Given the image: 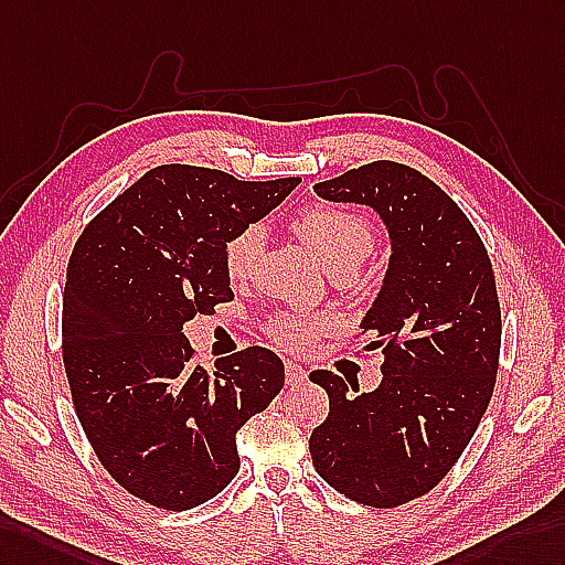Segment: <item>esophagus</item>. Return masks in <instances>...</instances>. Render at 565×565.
<instances>
[{"label":"esophagus","mask_w":565,"mask_h":565,"mask_svg":"<svg viewBox=\"0 0 565 565\" xmlns=\"http://www.w3.org/2000/svg\"><path fill=\"white\" fill-rule=\"evenodd\" d=\"M285 381H287V386H297V383H305L307 381V369L287 362L285 364Z\"/></svg>","instance_id":"esophagus-1"}]
</instances>
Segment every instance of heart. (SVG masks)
Returning <instances> with one entry per match:
<instances>
[{
    "label": "heart",
    "instance_id": "b5f03b06",
    "mask_svg": "<svg viewBox=\"0 0 565 565\" xmlns=\"http://www.w3.org/2000/svg\"><path fill=\"white\" fill-rule=\"evenodd\" d=\"M292 230L301 237L328 273L350 275L374 252L376 232L369 220L345 205L311 203L292 217ZM264 249V230L246 225L223 244V270L232 282L252 278L258 254ZM338 321L333 316H275L268 323V335L280 348L301 352L316 340L333 333Z\"/></svg>",
    "mask_w": 565,
    "mask_h": 565
}]
</instances>
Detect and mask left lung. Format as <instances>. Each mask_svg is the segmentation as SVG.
Here are the masks:
<instances>
[{
  "label": "left lung",
  "instance_id": "8db88e82",
  "mask_svg": "<svg viewBox=\"0 0 565 565\" xmlns=\"http://www.w3.org/2000/svg\"><path fill=\"white\" fill-rule=\"evenodd\" d=\"M313 191L379 211L393 254L362 321L364 350L383 352V381L352 395L348 376L311 371L330 403L309 438L311 460L348 499L395 508L450 472L489 407L501 354L497 278L470 217L415 168L376 160Z\"/></svg>",
  "mask_w": 565,
  "mask_h": 565
}]
</instances>
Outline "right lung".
Listing matches in <instances>:
<instances>
[{
	"instance_id": "obj_1",
	"label": "right lung",
	"mask_w": 565,
	"mask_h": 565,
	"mask_svg": "<svg viewBox=\"0 0 565 565\" xmlns=\"http://www.w3.org/2000/svg\"><path fill=\"white\" fill-rule=\"evenodd\" d=\"M297 184L160 164L76 239L62 299L64 371L95 456L131 497L189 511L239 472L237 431L280 393L285 366L254 345L205 371L184 323L235 299L223 244Z\"/></svg>"
}]
</instances>
